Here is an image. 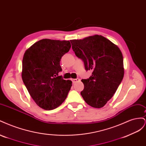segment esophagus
<instances>
[{"label": "esophagus", "instance_id": "obj_1", "mask_svg": "<svg viewBox=\"0 0 146 146\" xmlns=\"http://www.w3.org/2000/svg\"><path fill=\"white\" fill-rule=\"evenodd\" d=\"M80 80L79 78H74V79H72V82L74 83H76V82H78L80 81Z\"/></svg>", "mask_w": 146, "mask_h": 146}]
</instances>
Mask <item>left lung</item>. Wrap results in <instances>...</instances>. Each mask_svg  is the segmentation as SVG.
Here are the masks:
<instances>
[{"mask_svg": "<svg viewBox=\"0 0 146 146\" xmlns=\"http://www.w3.org/2000/svg\"><path fill=\"white\" fill-rule=\"evenodd\" d=\"M70 41L75 54L83 61L85 69L92 71L89 78L82 80V98L92 107H103L114 96L124 75L121 50L98 35Z\"/></svg>", "mask_w": 146, "mask_h": 146, "instance_id": "1", "label": "left lung"}]
</instances>
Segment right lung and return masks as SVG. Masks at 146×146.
<instances>
[{"label": "right lung", "instance_id": "obj_1", "mask_svg": "<svg viewBox=\"0 0 146 146\" xmlns=\"http://www.w3.org/2000/svg\"><path fill=\"white\" fill-rule=\"evenodd\" d=\"M70 47L69 41L43 39L24 53L22 78L35 103L44 110L59 107L72 86L71 81L58 76L60 60Z\"/></svg>", "mask_w": 146, "mask_h": 146}]
</instances>
